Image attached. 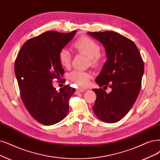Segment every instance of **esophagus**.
<instances>
[{"label":"esophagus","instance_id":"esophagus-1","mask_svg":"<svg viewBox=\"0 0 160 160\" xmlns=\"http://www.w3.org/2000/svg\"><path fill=\"white\" fill-rule=\"evenodd\" d=\"M85 90L84 89V88H78V89L76 90V93H81V92H83Z\"/></svg>","mask_w":160,"mask_h":160}]
</instances>
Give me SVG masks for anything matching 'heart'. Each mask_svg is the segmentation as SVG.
<instances>
[{"label":"heart","instance_id":"obj_1","mask_svg":"<svg viewBox=\"0 0 160 160\" xmlns=\"http://www.w3.org/2000/svg\"><path fill=\"white\" fill-rule=\"evenodd\" d=\"M74 50L88 57L92 65L96 66L101 62L102 55L100 53V47L93 39L88 37H81L72 44ZM58 61L61 66L68 68L71 62V55L68 51L62 49L58 53ZM71 80L80 86L88 85L92 78L90 73L84 71L74 70L69 75Z\"/></svg>","mask_w":160,"mask_h":160}]
</instances>
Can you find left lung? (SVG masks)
<instances>
[{
  "instance_id": "left-lung-1",
  "label": "left lung",
  "mask_w": 160,
  "mask_h": 160,
  "mask_svg": "<svg viewBox=\"0 0 160 160\" xmlns=\"http://www.w3.org/2000/svg\"><path fill=\"white\" fill-rule=\"evenodd\" d=\"M88 33L103 45L107 57L96 82L100 87L111 88L109 93L102 88L93 90L97 96L93 111L102 121L116 122L128 113L138 96L144 62L133 41L120 33Z\"/></svg>"
}]
</instances>
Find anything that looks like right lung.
<instances>
[{
    "mask_svg": "<svg viewBox=\"0 0 160 160\" xmlns=\"http://www.w3.org/2000/svg\"><path fill=\"white\" fill-rule=\"evenodd\" d=\"M76 32H47L29 39L16 59L14 72L22 101L30 115L44 125L60 122L68 112L69 99L76 90L67 85L57 91L52 80H60L64 74L58 53Z\"/></svg>",
    "mask_w": 160,
    "mask_h": 160,
    "instance_id": "right-lung-1",
    "label": "right lung"
}]
</instances>
